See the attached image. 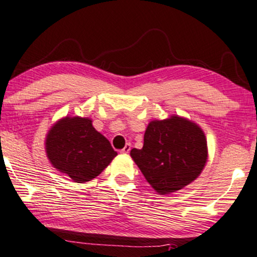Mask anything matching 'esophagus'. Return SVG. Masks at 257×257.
I'll return each instance as SVG.
<instances>
[{
    "label": "esophagus",
    "mask_w": 257,
    "mask_h": 257,
    "mask_svg": "<svg viewBox=\"0 0 257 257\" xmlns=\"http://www.w3.org/2000/svg\"><path fill=\"white\" fill-rule=\"evenodd\" d=\"M131 148H132V146L129 144H126L124 147L122 148V150H120V153H123V154H128L129 152H131Z\"/></svg>",
    "instance_id": "34e87169"
}]
</instances>
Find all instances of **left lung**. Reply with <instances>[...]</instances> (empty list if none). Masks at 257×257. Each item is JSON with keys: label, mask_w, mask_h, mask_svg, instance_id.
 I'll return each mask as SVG.
<instances>
[{"label": "left lung", "mask_w": 257, "mask_h": 257, "mask_svg": "<svg viewBox=\"0 0 257 257\" xmlns=\"http://www.w3.org/2000/svg\"><path fill=\"white\" fill-rule=\"evenodd\" d=\"M131 156L154 190L165 195L195 181L208 152L205 133L196 123L171 116L150 122L144 147L133 148Z\"/></svg>", "instance_id": "8db88e82"}]
</instances>
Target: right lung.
I'll return each instance as SVG.
<instances>
[{"label": "right lung", "instance_id": "obj_1", "mask_svg": "<svg viewBox=\"0 0 257 257\" xmlns=\"http://www.w3.org/2000/svg\"><path fill=\"white\" fill-rule=\"evenodd\" d=\"M45 150L52 166L76 183L97 177L117 156L109 140L92 125V119L78 116H67L51 126Z\"/></svg>", "mask_w": 257, "mask_h": 257}]
</instances>
